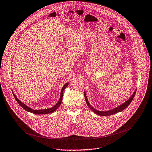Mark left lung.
<instances>
[{
	"mask_svg": "<svg viewBox=\"0 0 152 152\" xmlns=\"http://www.w3.org/2000/svg\"><path fill=\"white\" fill-rule=\"evenodd\" d=\"M136 91L134 93V94L131 96V97H130L126 102H125L124 103H123L122 104H121L120 106H119L118 107H115L114 108V109L113 110H111L110 111H97L95 109H94V108L90 105V104L88 102V100L87 99V97H86V93L85 92L84 93V96H85V100H86V103H87V105L88 106V107L90 108V109L94 112L97 115H99L100 116H108V115H113V114H115L117 113H119V112H121L122 111H123L124 109H126V108L129 105V104L131 103V102L132 101L135 95V93H136Z\"/></svg>",
	"mask_w": 152,
	"mask_h": 152,
	"instance_id": "left-lung-1",
	"label": "left lung"
}]
</instances>
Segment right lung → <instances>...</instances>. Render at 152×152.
<instances>
[{"label": "right lung", "instance_id": "obj_1", "mask_svg": "<svg viewBox=\"0 0 152 152\" xmlns=\"http://www.w3.org/2000/svg\"><path fill=\"white\" fill-rule=\"evenodd\" d=\"M69 85V83H66V84H65L61 90V96H60V99L59 100V101L58 102V103L55 105L53 106L52 107H50V108H49V109H45V110H32L31 109V108L29 107L28 106H27L26 104H25L21 102L16 96L14 94V93H13V95L16 100V101L17 102V103L22 107L23 109L28 112H30V113H34L35 114H50V113H53L55 110H56L58 107L60 106L61 102H62V95H63V91H64V90L66 89V88L67 87V86Z\"/></svg>", "mask_w": 152, "mask_h": 152}]
</instances>
